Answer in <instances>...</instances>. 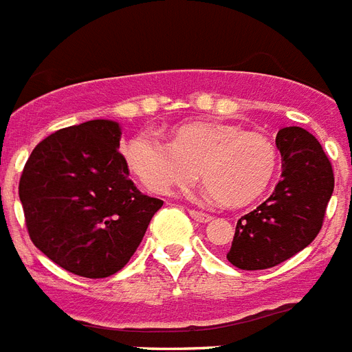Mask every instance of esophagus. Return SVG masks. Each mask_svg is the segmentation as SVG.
I'll use <instances>...</instances> for the list:
<instances>
[{
	"label": "esophagus",
	"instance_id": "34e87169",
	"mask_svg": "<svg viewBox=\"0 0 352 352\" xmlns=\"http://www.w3.org/2000/svg\"><path fill=\"white\" fill-rule=\"evenodd\" d=\"M189 214H190V218H192V220L199 221V223H205V221L210 220V214H207V212H201V210L190 209Z\"/></svg>",
	"mask_w": 352,
	"mask_h": 352
}]
</instances>
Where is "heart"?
Listing matches in <instances>:
<instances>
[{
    "label": "heart",
    "mask_w": 352,
    "mask_h": 352,
    "mask_svg": "<svg viewBox=\"0 0 352 352\" xmlns=\"http://www.w3.org/2000/svg\"><path fill=\"white\" fill-rule=\"evenodd\" d=\"M123 158L151 192L170 194L199 179L225 207H243L265 192L278 167L271 138L229 123H185L170 143L151 132H138L123 148Z\"/></svg>",
    "instance_id": "obj_1"
}]
</instances>
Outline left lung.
Here are the masks:
<instances>
[{"label": "left lung", "instance_id": "obj_1", "mask_svg": "<svg viewBox=\"0 0 352 352\" xmlns=\"http://www.w3.org/2000/svg\"><path fill=\"white\" fill-rule=\"evenodd\" d=\"M282 179L274 192L241 216L227 260L243 271H261L289 260L318 236L334 189L331 162L316 138L302 127L278 131Z\"/></svg>", "mask_w": 352, "mask_h": 352}]
</instances>
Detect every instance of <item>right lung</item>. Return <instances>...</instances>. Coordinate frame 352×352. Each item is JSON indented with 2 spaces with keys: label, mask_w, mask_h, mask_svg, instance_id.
I'll return each instance as SVG.
<instances>
[{
  "label": "right lung",
  "mask_w": 352,
  "mask_h": 352,
  "mask_svg": "<svg viewBox=\"0 0 352 352\" xmlns=\"http://www.w3.org/2000/svg\"><path fill=\"white\" fill-rule=\"evenodd\" d=\"M111 120L72 125L36 145L19 179L32 243L83 278L122 271L163 201L136 189Z\"/></svg>",
  "instance_id": "add662e5"
}]
</instances>
